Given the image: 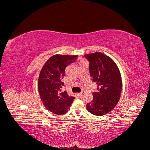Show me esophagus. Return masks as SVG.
<instances>
[{
  "label": "esophagus",
  "instance_id": "esophagus-1",
  "mask_svg": "<svg viewBox=\"0 0 150 150\" xmlns=\"http://www.w3.org/2000/svg\"><path fill=\"white\" fill-rule=\"evenodd\" d=\"M79 96L80 98H83V93H79Z\"/></svg>",
  "mask_w": 150,
  "mask_h": 150
}]
</instances>
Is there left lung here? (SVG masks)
Returning a JSON list of instances; mask_svg holds the SVG:
<instances>
[{
	"label": "left lung",
	"mask_w": 150,
	"mask_h": 150,
	"mask_svg": "<svg viewBox=\"0 0 150 150\" xmlns=\"http://www.w3.org/2000/svg\"><path fill=\"white\" fill-rule=\"evenodd\" d=\"M88 60L90 76L97 84L93 93L92 103H88L86 109L91 114L103 116L112 110L118 103L122 90L120 70L111 58L101 52L86 54Z\"/></svg>",
	"instance_id": "left-lung-1"
}]
</instances>
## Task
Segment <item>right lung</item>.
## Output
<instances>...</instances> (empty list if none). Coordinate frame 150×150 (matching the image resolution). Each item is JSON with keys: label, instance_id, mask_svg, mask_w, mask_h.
<instances>
[{"label": "right lung", "instance_id": "obj_1", "mask_svg": "<svg viewBox=\"0 0 150 150\" xmlns=\"http://www.w3.org/2000/svg\"><path fill=\"white\" fill-rule=\"evenodd\" d=\"M78 57L56 54L49 59L40 71L38 80L40 99L47 110L56 115L66 113L75 99L69 96L66 91H61L64 86L62 79L66 67L74 62Z\"/></svg>", "mask_w": 150, "mask_h": 150}]
</instances>
